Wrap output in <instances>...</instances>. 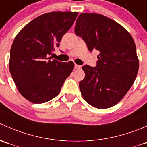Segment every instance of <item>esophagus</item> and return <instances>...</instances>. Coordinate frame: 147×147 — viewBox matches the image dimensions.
Masks as SVG:
<instances>
[{
  "label": "esophagus",
  "instance_id": "34e87169",
  "mask_svg": "<svg viewBox=\"0 0 147 147\" xmlns=\"http://www.w3.org/2000/svg\"><path fill=\"white\" fill-rule=\"evenodd\" d=\"M75 69H80V68H81V66H80V65H78L75 64Z\"/></svg>",
  "mask_w": 147,
  "mask_h": 147
}]
</instances>
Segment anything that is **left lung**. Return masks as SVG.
Instances as JSON below:
<instances>
[{
	"label": "left lung",
	"instance_id": "1",
	"mask_svg": "<svg viewBox=\"0 0 147 147\" xmlns=\"http://www.w3.org/2000/svg\"><path fill=\"white\" fill-rule=\"evenodd\" d=\"M90 52L98 50L97 66L85 65V77L79 86L87 103L99 109L122 100L137 77L139 60L132 37L115 20L97 13H82L75 28Z\"/></svg>",
	"mask_w": 147,
	"mask_h": 147
}]
</instances>
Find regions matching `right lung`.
<instances>
[{
    "mask_svg": "<svg viewBox=\"0 0 147 147\" xmlns=\"http://www.w3.org/2000/svg\"><path fill=\"white\" fill-rule=\"evenodd\" d=\"M78 12L45 13L28 23L15 38L10 49L9 69L18 90L35 104L57 97L74 63L50 57L73 25Z\"/></svg>",
    "mask_w": 147,
    "mask_h": 147,
    "instance_id": "right-lung-1",
    "label": "right lung"
}]
</instances>
